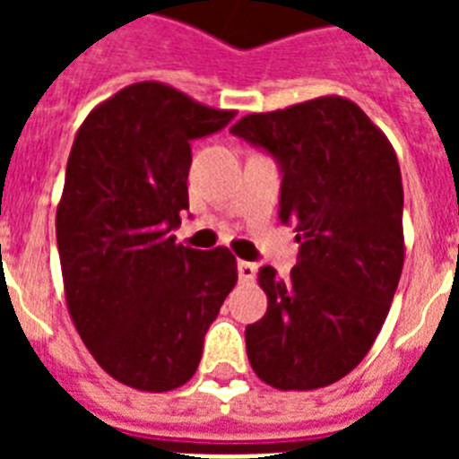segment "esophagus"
<instances>
[{
	"label": "esophagus",
	"mask_w": 459,
	"mask_h": 459,
	"mask_svg": "<svg viewBox=\"0 0 459 459\" xmlns=\"http://www.w3.org/2000/svg\"><path fill=\"white\" fill-rule=\"evenodd\" d=\"M255 273H257V266L252 264V262H245V259L238 262V279L243 281V283L255 279Z\"/></svg>",
	"instance_id": "1"
}]
</instances>
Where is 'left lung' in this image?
I'll list each match as a JSON object with an SVG mask.
<instances>
[{
	"label": "left lung",
	"mask_w": 459,
	"mask_h": 459,
	"mask_svg": "<svg viewBox=\"0 0 459 459\" xmlns=\"http://www.w3.org/2000/svg\"><path fill=\"white\" fill-rule=\"evenodd\" d=\"M230 133L276 161L279 219L300 243L290 276L259 269L269 307L245 328L252 369L281 391L335 384L374 345L403 273L398 159L342 97L250 114Z\"/></svg>",
	"instance_id": "obj_1"
}]
</instances>
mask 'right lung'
<instances>
[{
	"label": "right lung",
	"instance_id": "right-lung-1",
	"mask_svg": "<svg viewBox=\"0 0 459 459\" xmlns=\"http://www.w3.org/2000/svg\"><path fill=\"white\" fill-rule=\"evenodd\" d=\"M233 117L135 82L90 111L74 140L56 209L68 312L97 364L138 391L193 378L236 286L226 247L193 250L171 236L187 209L190 143Z\"/></svg>",
	"mask_w": 459,
	"mask_h": 459
}]
</instances>
